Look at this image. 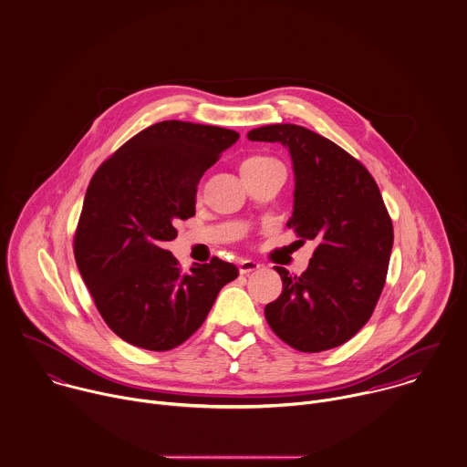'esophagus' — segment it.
<instances>
[{"instance_id":"34e87169","label":"esophagus","mask_w":467,"mask_h":467,"mask_svg":"<svg viewBox=\"0 0 467 467\" xmlns=\"http://www.w3.org/2000/svg\"><path fill=\"white\" fill-rule=\"evenodd\" d=\"M260 267H262V265H260L258 262H254V260H240V264H238V269H240L242 275L254 273V271H258Z\"/></svg>"}]
</instances>
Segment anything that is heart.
Masks as SVG:
<instances>
[{
    "mask_svg": "<svg viewBox=\"0 0 467 467\" xmlns=\"http://www.w3.org/2000/svg\"><path fill=\"white\" fill-rule=\"evenodd\" d=\"M265 161H273V160L267 158V156H251V158H247L242 165H249V163H265Z\"/></svg>",
    "mask_w": 467,
    "mask_h": 467,
    "instance_id": "1",
    "label": "heart"
}]
</instances>
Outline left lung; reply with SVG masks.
Instances as JSON below:
<instances>
[{"instance_id": "obj_1", "label": "left lung", "mask_w": 467, "mask_h": 467, "mask_svg": "<svg viewBox=\"0 0 467 467\" xmlns=\"http://www.w3.org/2000/svg\"><path fill=\"white\" fill-rule=\"evenodd\" d=\"M247 138L289 149L295 209L287 227L298 242H317L300 276L275 267L284 289L265 306V320L302 353L338 348L368 324L386 284L393 222L380 189L357 158L306 127L264 125Z\"/></svg>"}]
</instances>
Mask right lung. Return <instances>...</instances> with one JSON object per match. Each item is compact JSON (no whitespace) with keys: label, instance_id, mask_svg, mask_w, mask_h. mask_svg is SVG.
Instances as JSON below:
<instances>
[{"label":"right lung","instance_id":"right-lung-1","mask_svg":"<svg viewBox=\"0 0 467 467\" xmlns=\"http://www.w3.org/2000/svg\"><path fill=\"white\" fill-rule=\"evenodd\" d=\"M240 134L167 119L123 143L94 172L74 234L79 275L105 324L125 342L169 351L205 322L236 265L213 258L183 273L163 242L194 216L203 172Z\"/></svg>","mask_w":467,"mask_h":467}]
</instances>
